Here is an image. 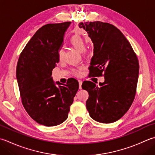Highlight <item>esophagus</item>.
Instances as JSON below:
<instances>
[{
  "label": "esophagus",
  "mask_w": 155,
  "mask_h": 155,
  "mask_svg": "<svg viewBox=\"0 0 155 155\" xmlns=\"http://www.w3.org/2000/svg\"><path fill=\"white\" fill-rule=\"evenodd\" d=\"M78 83H79V89H82V83H83V81L81 80H78Z\"/></svg>",
  "instance_id": "34e87169"
}]
</instances>
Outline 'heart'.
I'll return each mask as SVG.
<instances>
[{"label": "heart", "mask_w": 155, "mask_h": 155, "mask_svg": "<svg viewBox=\"0 0 155 155\" xmlns=\"http://www.w3.org/2000/svg\"><path fill=\"white\" fill-rule=\"evenodd\" d=\"M70 44L73 46L77 51L80 52H83L85 50L86 48V42L84 41L83 37H81L80 35L76 34L72 35L69 40ZM58 58L60 61L63 60L64 58V51L62 49H60L58 51ZM74 74L76 75H79L81 74V71L79 68L73 70Z\"/></svg>", "instance_id": "b5f03b06"}]
</instances>
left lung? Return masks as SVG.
Listing matches in <instances>:
<instances>
[{
    "label": "left lung",
    "instance_id": "1",
    "mask_svg": "<svg viewBox=\"0 0 155 155\" xmlns=\"http://www.w3.org/2000/svg\"><path fill=\"white\" fill-rule=\"evenodd\" d=\"M94 44L89 74L104 76L100 87L85 81L82 87L89 93L86 107L90 116L101 123L120 119L132 105L139 73L137 56L128 39L116 27L101 21L79 23Z\"/></svg>",
    "mask_w": 155,
    "mask_h": 155
}]
</instances>
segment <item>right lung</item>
<instances>
[{"label":"right lung","mask_w":155,"mask_h":155,"mask_svg":"<svg viewBox=\"0 0 155 155\" xmlns=\"http://www.w3.org/2000/svg\"><path fill=\"white\" fill-rule=\"evenodd\" d=\"M71 22L46 24L39 28L20 54L16 76L21 102L33 120L45 126L67 119L78 89L77 80L66 84L53 81L52 70L59 62L58 51Z\"/></svg>","instance_id":"right-lung-1"}]
</instances>
